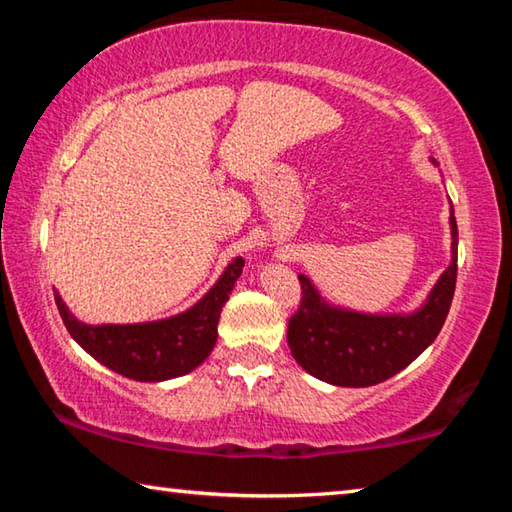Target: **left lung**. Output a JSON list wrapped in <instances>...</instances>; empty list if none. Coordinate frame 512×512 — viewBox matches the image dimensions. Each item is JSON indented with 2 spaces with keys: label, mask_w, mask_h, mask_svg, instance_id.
<instances>
[{
  "label": "left lung",
  "mask_w": 512,
  "mask_h": 512,
  "mask_svg": "<svg viewBox=\"0 0 512 512\" xmlns=\"http://www.w3.org/2000/svg\"><path fill=\"white\" fill-rule=\"evenodd\" d=\"M431 162L436 164L433 158ZM449 228L452 262L438 277L424 305L411 314H361L334 307L320 296L307 275H298L302 300L287 332L293 359L316 379L345 388L375 386L418 359L436 341L452 307L458 257L454 210Z\"/></svg>",
  "instance_id": "obj_1"
}]
</instances>
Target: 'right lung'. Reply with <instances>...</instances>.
I'll list each match as a JSON object with an SVG mask.
<instances>
[{
  "label": "right lung",
  "mask_w": 512,
  "mask_h": 512,
  "mask_svg": "<svg viewBox=\"0 0 512 512\" xmlns=\"http://www.w3.org/2000/svg\"><path fill=\"white\" fill-rule=\"evenodd\" d=\"M244 259H232L214 287L183 314L128 325H88L54 293L60 318L81 348L103 366L135 381H167L187 375L210 357L216 325L228 302Z\"/></svg>",
  "instance_id": "right-lung-1"
}]
</instances>
